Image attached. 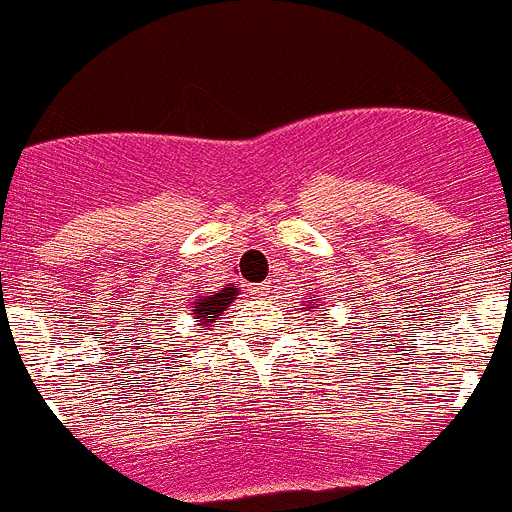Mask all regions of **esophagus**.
Returning a JSON list of instances; mask_svg holds the SVG:
<instances>
[{"mask_svg":"<svg viewBox=\"0 0 512 512\" xmlns=\"http://www.w3.org/2000/svg\"><path fill=\"white\" fill-rule=\"evenodd\" d=\"M269 289H271V284L269 281H264V284H259V287H253V292L259 294V297H266V294H269Z\"/></svg>","mask_w":512,"mask_h":512,"instance_id":"esophagus-1","label":"esophagus"}]
</instances>
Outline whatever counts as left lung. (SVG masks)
Returning a JSON list of instances; mask_svg holds the SVG:
<instances>
[{"label":"left lung","mask_w":512,"mask_h":512,"mask_svg":"<svg viewBox=\"0 0 512 512\" xmlns=\"http://www.w3.org/2000/svg\"><path fill=\"white\" fill-rule=\"evenodd\" d=\"M309 302H312V299H309ZM307 307H309V304H307ZM309 309H314V307H309Z\"/></svg>","instance_id":"obj_1"}]
</instances>
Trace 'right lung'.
Listing matches in <instances>:
<instances>
[{"instance_id": "obj_1", "label": "right lung", "mask_w": 512, "mask_h": 512, "mask_svg": "<svg viewBox=\"0 0 512 512\" xmlns=\"http://www.w3.org/2000/svg\"><path fill=\"white\" fill-rule=\"evenodd\" d=\"M238 297V289H233L231 284L220 292H208V294H198V299L192 302L190 312L195 314V320L203 322V325H210L215 322V317L225 312V307Z\"/></svg>"}]
</instances>
